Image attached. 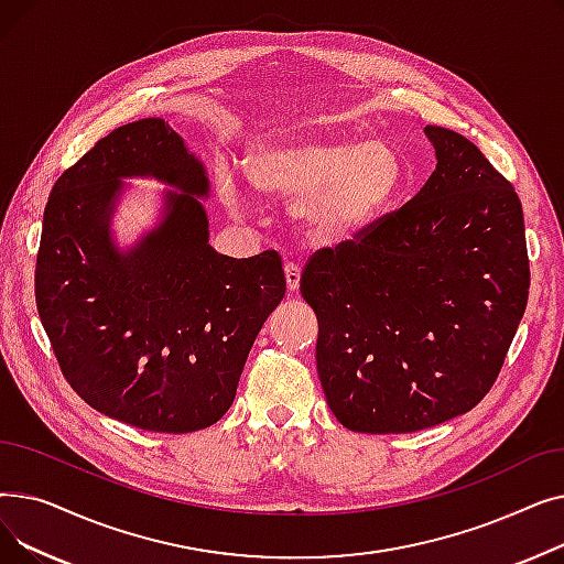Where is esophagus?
Segmentation results:
<instances>
[{"label": "esophagus", "mask_w": 564, "mask_h": 564, "mask_svg": "<svg viewBox=\"0 0 564 564\" xmlns=\"http://www.w3.org/2000/svg\"><path fill=\"white\" fill-rule=\"evenodd\" d=\"M300 276H302V267L297 262H285V281L290 292L300 290Z\"/></svg>", "instance_id": "1"}]
</instances>
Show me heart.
I'll use <instances>...</instances> for the list:
<instances>
[{
	"instance_id": "b5f03b06",
	"label": "heart",
	"mask_w": 564,
	"mask_h": 564,
	"mask_svg": "<svg viewBox=\"0 0 564 564\" xmlns=\"http://www.w3.org/2000/svg\"><path fill=\"white\" fill-rule=\"evenodd\" d=\"M251 183L270 196L300 198L294 213L319 242L359 232L400 192L404 164L387 141L319 134L264 145L249 158ZM228 205L242 200L228 166L217 173Z\"/></svg>"
}]
</instances>
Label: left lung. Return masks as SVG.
I'll return each mask as SVG.
<instances>
[{
	"label": "left lung",
	"instance_id": "obj_1",
	"mask_svg": "<svg viewBox=\"0 0 564 564\" xmlns=\"http://www.w3.org/2000/svg\"><path fill=\"white\" fill-rule=\"evenodd\" d=\"M425 187L336 249L300 290L317 315V375L351 432L404 434L470 411L494 387L528 304L514 187L459 132L427 126Z\"/></svg>",
	"mask_w": 564,
	"mask_h": 564
}]
</instances>
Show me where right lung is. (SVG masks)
Instances as JSON below:
<instances>
[{
  "label": "right lung",
  "mask_w": 564,
  "mask_h": 564,
  "mask_svg": "<svg viewBox=\"0 0 564 564\" xmlns=\"http://www.w3.org/2000/svg\"><path fill=\"white\" fill-rule=\"evenodd\" d=\"M182 189L128 254L108 237L121 176ZM203 164L162 118L100 139L52 187L36 258V306L73 391L109 419L187 434L230 409L249 349L285 294L276 251L228 258L207 245Z\"/></svg>",
  "instance_id": "add662e5"
}]
</instances>
